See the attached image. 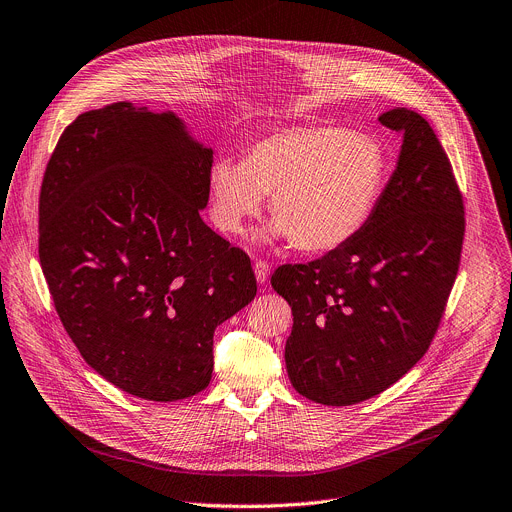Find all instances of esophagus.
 I'll list each match as a JSON object with an SVG mask.
<instances>
[{
	"instance_id": "34e87169",
	"label": "esophagus",
	"mask_w": 512,
	"mask_h": 512,
	"mask_svg": "<svg viewBox=\"0 0 512 512\" xmlns=\"http://www.w3.org/2000/svg\"><path fill=\"white\" fill-rule=\"evenodd\" d=\"M253 271H255V279H257V283H265L267 279H269V265L265 263V261H255V265H253Z\"/></svg>"
}]
</instances>
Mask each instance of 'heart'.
<instances>
[{
  "label": "heart",
  "instance_id": "1",
  "mask_svg": "<svg viewBox=\"0 0 512 512\" xmlns=\"http://www.w3.org/2000/svg\"><path fill=\"white\" fill-rule=\"evenodd\" d=\"M387 176V152L373 135L338 125L289 127L251 143L245 162H214L210 218L218 231L239 235L271 196L269 239L330 253L367 227Z\"/></svg>",
  "mask_w": 512,
  "mask_h": 512
}]
</instances>
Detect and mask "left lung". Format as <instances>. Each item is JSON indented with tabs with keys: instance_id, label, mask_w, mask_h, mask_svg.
<instances>
[{
	"instance_id": "8db88e82",
	"label": "left lung",
	"mask_w": 512,
	"mask_h": 512,
	"mask_svg": "<svg viewBox=\"0 0 512 512\" xmlns=\"http://www.w3.org/2000/svg\"><path fill=\"white\" fill-rule=\"evenodd\" d=\"M379 121L403 143L367 227L324 257L271 275L294 314L287 377L322 405L367 401L411 371L458 275L464 204L440 139L405 107Z\"/></svg>"
}]
</instances>
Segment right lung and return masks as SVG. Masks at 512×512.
Listing matches in <instances>:
<instances>
[{"instance_id":"obj_1","label":"right lung","mask_w":512,"mask_h":512,"mask_svg":"<svg viewBox=\"0 0 512 512\" xmlns=\"http://www.w3.org/2000/svg\"><path fill=\"white\" fill-rule=\"evenodd\" d=\"M212 148L129 101L60 135L40 188V265L58 318L103 379L148 401L208 387L216 326L257 294L247 253L200 218Z\"/></svg>"}]
</instances>
